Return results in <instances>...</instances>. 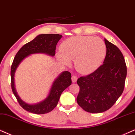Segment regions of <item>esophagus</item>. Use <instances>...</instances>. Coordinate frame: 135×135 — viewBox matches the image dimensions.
Instances as JSON below:
<instances>
[{
	"label": "esophagus",
	"mask_w": 135,
	"mask_h": 135,
	"mask_svg": "<svg viewBox=\"0 0 135 135\" xmlns=\"http://www.w3.org/2000/svg\"><path fill=\"white\" fill-rule=\"evenodd\" d=\"M77 76H76V75H73L72 76H71V81H72L73 83H75L76 82V80H77Z\"/></svg>",
	"instance_id": "1"
}]
</instances>
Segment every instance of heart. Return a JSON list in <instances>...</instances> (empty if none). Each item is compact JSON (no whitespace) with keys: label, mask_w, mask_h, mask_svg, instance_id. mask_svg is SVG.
<instances>
[{"label":"heart","mask_w":135,"mask_h":135,"mask_svg":"<svg viewBox=\"0 0 135 135\" xmlns=\"http://www.w3.org/2000/svg\"><path fill=\"white\" fill-rule=\"evenodd\" d=\"M62 55L59 58L65 65L74 60V66L78 72L86 74L98 69L105 59L107 47L100 38L91 36H75L67 38L62 44Z\"/></svg>","instance_id":"b5f03b06"}]
</instances>
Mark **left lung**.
Here are the masks:
<instances>
[{
	"label": "left lung",
	"mask_w": 135,
	"mask_h": 135,
	"mask_svg": "<svg viewBox=\"0 0 135 135\" xmlns=\"http://www.w3.org/2000/svg\"><path fill=\"white\" fill-rule=\"evenodd\" d=\"M107 54L103 64L88 75L80 77L76 102L86 112L102 113L113 106L122 94L127 69L122 53L105 38Z\"/></svg>",
	"instance_id": "8db88e82"
}]
</instances>
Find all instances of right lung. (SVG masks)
Segmentation results:
<instances>
[{
	"instance_id": "add662e5",
	"label": "right lung",
	"mask_w": 135,
	"mask_h": 135,
	"mask_svg": "<svg viewBox=\"0 0 135 135\" xmlns=\"http://www.w3.org/2000/svg\"><path fill=\"white\" fill-rule=\"evenodd\" d=\"M62 35L59 34H40L25 44L17 53L11 66V87L19 105L24 110L35 114H45L54 110L57 105L62 93L71 84V75L68 71L61 73L53 83L49 96L44 101L35 105L23 102L17 95L14 86V74L20 63L30 54L43 53L51 56L55 54L56 45Z\"/></svg>"
}]
</instances>
